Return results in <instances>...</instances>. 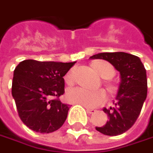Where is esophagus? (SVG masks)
I'll list each match as a JSON object with an SVG mask.
<instances>
[{
    "mask_svg": "<svg viewBox=\"0 0 153 153\" xmlns=\"http://www.w3.org/2000/svg\"><path fill=\"white\" fill-rule=\"evenodd\" d=\"M87 111H88L89 114H93L94 112H95V110H94V109H93V108H87Z\"/></svg>",
    "mask_w": 153,
    "mask_h": 153,
    "instance_id": "1",
    "label": "esophagus"
}]
</instances>
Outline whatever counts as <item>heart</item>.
<instances>
[{"mask_svg": "<svg viewBox=\"0 0 153 153\" xmlns=\"http://www.w3.org/2000/svg\"><path fill=\"white\" fill-rule=\"evenodd\" d=\"M92 66L100 76L104 79H110L115 75L114 67L108 62L95 61L92 64ZM65 79L68 84H73L74 80L73 73H68ZM66 99L72 103L93 108L103 104L107 100V94L103 89L89 90L84 88H74L66 92Z\"/></svg>", "mask_w": 153, "mask_h": 153, "instance_id": "heart-1", "label": "heart"}]
</instances>
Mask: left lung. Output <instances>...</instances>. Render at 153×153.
Instances as JSON below:
<instances>
[{
	"mask_svg": "<svg viewBox=\"0 0 153 153\" xmlns=\"http://www.w3.org/2000/svg\"><path fill=\"white\" fill-rule=\"evenodd\" d=\"M104 59L120 73V84L114 107L103 108L109 120L96 131L107 136L127 131L137 119L147 96L146 70L140 59L126 52H102L90 59Z\"/></svg>",
	"mask_w": 153,
	"mask_h": 153,
	"instance_id": "8db88e82",
	"label": "left lung"
}]
</instances>
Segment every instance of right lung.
Instances as JSON below:
<instances>
[{
    "label": "right lung",
    "mask_w": 153,
    "mask_h": 153,
    "mask_svg": "<svg viewBox=\"0 0 153 153\" xmlns=\"http://www.w3.org/2000/svg\"><path fill=\"white\" fill-rule=\"evenodd\" d=\"M75 63L26 59L16 67L12 96L21 120L30 130L51 133L64 124L69 105L53 98L65 93L63 77Z\"/></svg>",
    "instance_id": "1"
}]
</instances>
